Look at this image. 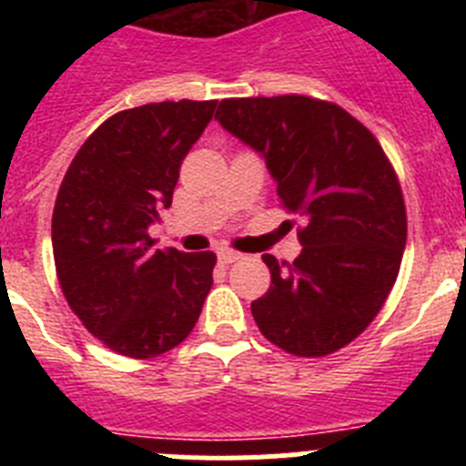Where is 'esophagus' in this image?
<instances>
[{
    "label": "esophagus",
    "mask_w": 466,
    "mask_h": 466,
    "mask_svg": "<svg viewBox=\"0 0 466 466\" xmlns=\"http://www.w3.org/2000/svg\"><path fill=\"white\" fill-rule=\"evenodd\" d=\"M217 257H219L221 266H230V263H236L238 258H240V254L230 252V249H221V252L217 254Z\"/></svg>",
    "instance_id": "34e87169"
}]
</instances>
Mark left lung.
Returning <instances> with one entry per match:
<instances>
[{"label": "left lung", "instance_id": "obj_1", "mask_svg": "<svg viewBox=\"0 0 466 466\" xmlns=\"http://www.w3.org/2000/svg\"><path fill=\"white\" fill-rule=\"evenodd\" d=\"M217 121L252 147L306 226L294 263L270 254L258 331L296 357L331 355L380 312L401 266L406 208L385 151L355 116L306 95L221 100Z\"/></svg>", "mask_w": 466, "mask_h": 466}]
</instances>
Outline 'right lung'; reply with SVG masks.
I'll return each instance as SVG.
<instances>
[{
  "mask_svg": "<svg viewBox=\"0 0 466 466\" xmlns=\"http://www.w3.org/2000/svg\"><path fill=\"white\" fill-rule=\"evenodd\" d=\"M217 100L154 102L106 118L84 142L53 209V257L74 315L109 350L149 360L187 339L212 287V252L154 249L179 167Z\"/></svg>",
  "mask_w": 466,
  "mask_h": 466,
  "instance_id": "right-lung-1",
  "label": "right lung"
}]
</instances>
